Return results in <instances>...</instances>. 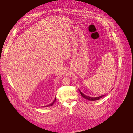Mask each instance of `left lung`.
<instances>
[{
	"mask_svg": "<svg viewBox=\"0 0 133 133\" xmlns=\"http://www.w3.org/2000/svg\"><path fill=\"white\" fill-rule=\"evenodd\" d=\"M79 91H80V94H81V96H82L83 97H84L85 99H87V100H90V101H95V100H99L100 99L102 98V97L103 96H104V95H101V96H100L96 97H89V96H87V95H85V94H83L82 92H80V90H79Z\"/></svg>",
	"mask_w": 133,
	"mask_h": 133,
	"instance_id": "1",
	"label": "left lung"
}]
</instances>
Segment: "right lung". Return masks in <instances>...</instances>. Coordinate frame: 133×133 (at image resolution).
Returning <instances> with one entry per match:
<instances>
[{"label":"right lung","mask_w":133,"mask_h":133,"mask_svg":"<svg viewBox=\"0 0 133 133\" xmlns=\"http://www.w3.org/2000/svg\"><path fill=\"white\" fill-rule=\"evenodd\" d=\"M56 100H57V99H56V97H55V100H54V101L51 103V104H50V105H48V106H45V107H48V106H52L53 105V103L55 102V101H56Z\"/></svg>","instance_id":"obj_1"}]
</instances>
